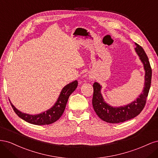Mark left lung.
<instances>
[{"label": "left lung", "instance_id": "8db88e82", "mask_svg": "<svg viewBox=\"0 0 158 158\" xmlns=\"http://www.w3.org/2000/svg\"><path fill=\"white\" fill-rule=\"evenodd\" d=\"M135 51L144 64L145 70L144 87L142 93L135 101L125 106L113 107L104 101L101 94L102 86L98 82L93 84L92 105L95 112L102 120L109 123H118L130 120L139 114L144 109L149 93L152 80V69L144 50L135 43Z\"/></svg>", "mask_w": 158, "mask_h": 158}]
</instances>
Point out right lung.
<instances>
[{
    "label": "right lung",
    "instance_id": "right-lung-1",
    "mask_svg": "<svg viewBox=\"0 0 158 158\" xmlns=\"http://www.w3.org/2000/svg\"><path fill=\"white\" fill-rule=\"evenodd\" d=\"M78 86V81L75 80L71 82L63 88L60 94L59 97L56 102L51 109L47 111L34 115H31L24 113H22L18 110L10 102L11 106L13 110L16 113L17 115L25 121L36 125H49L56 121L63 114L66 103L68 102L69 98Z\"/></svg>",
    "mask_w": 158,
    "mask_h": 158
}]
</instances>
